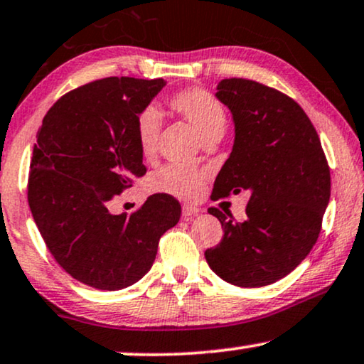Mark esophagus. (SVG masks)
<instances>
[{"instance_id":"esophagus-1","label":"esophagus","mask_w":364,"mask_h":364,"mask_svg":"<svg viewBox=\"0 0 364 364\" xmlns=\"http://www.w3.org/2000/svg\"><path fill=\"white\" fill-rule=\"evenodd\" d=\"M198 213H200V208H196V206H191V205H183V218H193V216H196Z\"/></svg>"}]
</instances>
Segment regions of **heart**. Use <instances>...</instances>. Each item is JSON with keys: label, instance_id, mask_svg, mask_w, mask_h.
I'll return each instance as SVG.
<instances>
[{"label": "heart", "instance_id": "heart-1", "mask_svg": "<svg viewBox=\"0 0 364 364\" xmlns=\"http://www.w3.org/2000/svg\"><path fill=\"white\" fill-rule=\"evenodd\" d=\"M169 106L196 129L203 141L218 134L223 136L225 133L228 123L226 111L210 91L203 88L178 91L169 98ZM159 129H161L159 111L148 106L138 114L134 123V136L144 159H153L156 154ZM206 179L208 173L205 169L185 166V164H164L153 174L149 186L156 193H164L181 200H196L205 190Z\"/></svg>", "mask_w": 364, "mask_h": 364}]
</instances>
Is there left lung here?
<instances>
[{"instance_id": "8db88e82", "label": "left lung", "mask_w": 364, "mask_h": 364, "mask_svg": "<svg viewBox=\"0 0 364 364\" xmlns=\"http://www.w3.org/2000/svg\"><path fill=\"white\" fill-rule=\"evenodd\" d=\"M235 144L218 173L213 200L246 191V218L218 208L223 240L205 251L210 268L241 288H259L291 273L316 243L331 193L329 166L314 126L296 101L253 80L220 81Z\"/></svg>"}]
</instances>
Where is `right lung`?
<instances>
[{
	"mask_svg": "<svg viewBox=\"0 0 364 364\" xmlns=\"http://www.w3.org/2000/svg\"><path fill=\"white\" fill-rule=\"evenodd\" d=\"M166 81L111 76L70 91L38 129L28 203L56 263L96 289L116 291L141 279L159 238L179 221L181 206L156 193L132 215L111 203L143 176L134 123Z\"/></svg>",
	"mask_w": 364,
	"mask_h": 364,
	"instance_id": "right-lung-1",
	"label": "right lung"
}]
</instances>
